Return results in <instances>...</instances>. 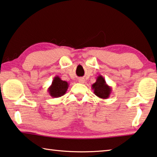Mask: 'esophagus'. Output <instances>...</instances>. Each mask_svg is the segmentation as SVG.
<instances>
[{
	"instance_id": "1",
	"label": "esophagus",
	"mask_w": 157,
	"mask_h": 157,
	"mask_svg": "<svg viewBox=\"0 0 157 157\" xmlns=\"http://www.w3.org/2000/svg\"><path fill=\"white\" fill-rule=\"evenodd\" d=\"M79 83H84V79L81 78H79Z\"/></svg>"
}]
</instances>
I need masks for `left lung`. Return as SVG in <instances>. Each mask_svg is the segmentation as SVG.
<instances>
[{
    "mask_svg": "<svg viewBox=\"0 0 157 157\" xmlns=\"http://www.w3.org/2000/svg\"><path fill=\"white\" fill-rule=\"evenodd\" d=\"M91 88L94 94L102 99L109 98L112 93V87L107 84L105 79L101 75L97 77L96 82L92 84Z\"/></svg>",
    "mask_w": 157,
    "mask_h": 157,
    "instance_id": "8db88e82",
    "label": "left lung"
}]
</instances>
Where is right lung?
Returning <instances> with one entry per match:
<instances>
[{"label":"right lung","instance_id":"right-lung-1","mask_svg":"<svg viewBox=\"0 0 157 157\" xmlns=\"http://www.w3.org/2000/svg\"><path fill=\"white\" fill-rule=\"evenodd\" d=\"M68 86V83L66 81L62 80L59 76H55L48 88V92L52 98H59L66 94Z\"/></svg>","mask_w":157,"mask_h":157}]
</instances>
